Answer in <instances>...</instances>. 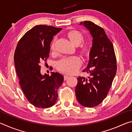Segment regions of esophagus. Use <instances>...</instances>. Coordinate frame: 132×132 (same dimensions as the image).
I'll list each match as a JSON object with an SVG mask.
<instances>
[{
    "mask_svg": "<svg viewBox=\"0 0 132 132\" xmlns=\"http://www.w3.org/2000/svg\"><path fill=\"white\" fill-rule=\"evenodd\" d=\"M68 77H69V76L68 75H64V80H66L67 79H68Z\"/></svg>",
    "mask_w": 132,
    "mask_h": 132,
    "instance_id": "34e87169",
    "label": "esophagus"
}]
</instances>
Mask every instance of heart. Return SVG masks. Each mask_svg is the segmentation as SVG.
<instances>
[{
	"mask_svg": "<svg viewBox=\"0 0 132 132\" xmlns=\"http://www.w3.org/2000/svg\"><path fill=\"white\" fill-rule=\"evenodd\" d=\"M67 36L70 42L75 45H78L83 42L84 37L82 33L77 30H71L67 33ZM56 38L53 39L51 45V49L52 51L55 50ZM79 50L82 54L88 55L90 51V46L86 44H81L79 45ZM81 65V60L79 56H73L62 58V59L57 62L56 67L58 70L62 72L73 74L79 70Z\"/></svg>",
	"mask_w": 132,
	"mask_h": 132,
	"instance_id": "1",
	"label": "heart"
}]
</instances>
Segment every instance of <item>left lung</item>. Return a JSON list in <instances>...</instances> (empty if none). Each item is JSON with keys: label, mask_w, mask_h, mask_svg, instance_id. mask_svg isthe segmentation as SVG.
<instances>
[{"label": "left lung", "mask_w": 132, "mask_h": 132, "mask_svg": "<svg viewBox=\"0 0 132 132\" xmlns=\"http://www.w3.org/2000/svg\"><path fill=\"white\" fill-rule=\"evenodd\" d=\"M82 24L93 38L88 64L82 71L90 76L77 78L75 92L79 103L90 108L101 104L108 95L117 73V58L113 44L103 28L90 21Z\"/></svg>", "instance_id": "obj_1"}]
</instances>
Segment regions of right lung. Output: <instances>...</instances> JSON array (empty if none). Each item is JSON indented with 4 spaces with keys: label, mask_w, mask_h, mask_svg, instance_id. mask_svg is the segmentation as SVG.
Instances as JSON below:
<instances>
[{
    "label": "right lung",
    "mask_w": 132,
    "mask_h": 132,
    "mask_svg": "<svg viewBox=\"0 0 132 132\" xmlns=\"http://www.w3.org/2000/svg\"><path fill=\"white\" fill-rule=\"evenodd\" d=\"M61 28L38 25L28 31L17 43L14 61L19 84L30 103L39 108L52 106L57 99V90L63 76L52 73L41 74V64L50 56V44Z\"/></svg>",
    "instance_id": "1"
}]
</instances>
